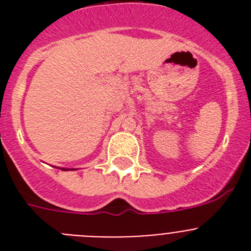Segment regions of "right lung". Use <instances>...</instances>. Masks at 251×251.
<instances>
[{"label":"right lung","instance_id":"right-lung-1","mask_svg":"<svg viewBox=\"0 0 251 251\" xmlns=\"http://www.w3.org/2000/svg\"><path fill=\"white\" fill-rule=\"evenodd\" d=\"M57 168H59V167H57ZM59 170H64V171H70V168H59ZM74 170H75V168H74ZM74 170H73V168H72V171H74Z\"/></svg>","mask_w":251,"mask_h":251}]
</instances>
